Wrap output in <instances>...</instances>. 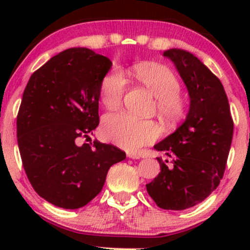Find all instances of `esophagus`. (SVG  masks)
<instances>
[{
	"mask_svg": "<svg viewBox=\"0 0 250 250\" xmlns=\"http://www.w3.org/2000/svg\"><path fill=\"white\" fill-rule=\"evenodd\" d=\"M127 156L129 157V159H134V160H139L140 159V155L134 154V153H128Z\"/></svg>",
	"mask_w": 250,
	"mask_h": 250,
	"instance_id": "1",
	"label": "esophagus"
}]
</instances>
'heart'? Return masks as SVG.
<instances>
[{
	"mask_svg": "<svg viewBox=\"0 0 250 250\" xmlns=\"http://www.w3.org/2000/svg\"><path fill=\"white\" fill-rule=\"evenodd\" d=\"M136 79L156 97L157 114L167 122H175L185 113V102L179 95L180 82L175 74L159 63H142L134 68ZM127 89L122 71L114 69L101 82V101L108 109L121 105ZM102 133L110 142L127 150H137L159 136V128L151 121H143L123 113L108 114L103 119Z\"/></svg>",
	"mask_w": 250,
	"mask_h": 250,
	"instance_id": "b5f03b06",
	"label": "heart"
}]
</instances>
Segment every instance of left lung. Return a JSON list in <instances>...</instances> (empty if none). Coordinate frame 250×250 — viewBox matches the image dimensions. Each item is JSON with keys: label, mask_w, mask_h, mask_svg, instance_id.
<instances>
[{"label": "left lung", "mask_w": 250, "mask_h": 250, "mask_svg": "<svg viewBox=\"0 0 250 250\" xmlns=\"http://www.w3.org/2000/svg\"><path fill=\"white\" fill-rule=\"evenodd\" d=\"M163 56L174 63L189 94L185 122L156 143L161 171L146 185L160 208L185 210L207 199L220 185L233 140L234 123L225 88L207 65L187 50L171 48Z\"/></svg>", "instance_id": "1"}]
</instances>
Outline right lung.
I'll return each instance as SVG.
<instances>
[{
	"label": "right lung",
	"instance_id": "obj_1",
	"mask_svg": "<svg viewBox=\"0 0 250 250\" xmlns=\"http://www.w3.org/2000/svg\"><path fill=\"white\" fill-rule=\"evenodd\" d=\"M111 64L88 48H70L37 69L24 89L17 115L22 163L36 193L56 207L87 205L109 168L125 159L115 146L77 145L99 125L101 82Z\"/></svg>",
	"mask_w": 250,
	"mask_h": 250
}]
</instances>
